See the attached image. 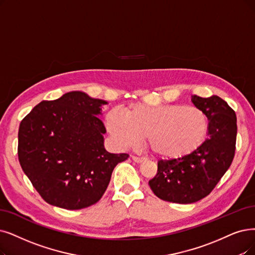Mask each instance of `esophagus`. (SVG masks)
<instances>
[{
  "label": "esophagus",
  "instance_id": "34e87169",
  "mask_svg": "<svg viewBox=\"0 0 255 255\" xmlns=\"http://www.w3.org/2000/svg\"><path fill=\"white\" fill-rule=\"evenodd\" d=\"M131 159H133L135 162H137V163H141V162H143L144 160H145V158H143V157H138V156H131Z\"/></svg>",
  "mask_w": 255,
  "mask_h": 255
}]
</instances>
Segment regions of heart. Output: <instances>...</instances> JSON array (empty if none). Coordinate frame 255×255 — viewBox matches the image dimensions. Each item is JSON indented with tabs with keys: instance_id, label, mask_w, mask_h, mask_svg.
Segmentation results:
<instances>
[{
	"instance_id": "b5f03b06",
	"label": "heart",
	"mask_w": 255,
	"mask_h": 255,
	"mask_svg": "<svg viewBox=\"0 0 255 255\" xmlns=\"http://www.w3.org/2000/svg\"><path fill=\"white\" fill-rule=\"evenodd\" d=\"M110 135L121 146H135L145 137L151 152L163 158H182L204 142L209 122L196 107L136 104L126 114L113 109L106 118Z\"/></svg>"
}]
</instances>
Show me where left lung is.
<instances>
[{"label":"left lung","mask_w":255,"mask_h":255,"mask_svg":"<svg viewBox=\"0 0 255 255\" xmlns=\"http://www.w3.org/2000/svg\"><path fill=\"white\" fill-rule=\"evenodd\" d=\"M209 120L208 137L191 154L159 160L156 176L148 181L155 195L166 202L190 204L207 197L230 167L236 154L237 115L221 97H192Z\"/></svg>","instance_id":"obj_1"}]
</instances>
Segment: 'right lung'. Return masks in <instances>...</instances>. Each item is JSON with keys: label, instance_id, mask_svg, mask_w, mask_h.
<instances>
[{"label": "right lung", "instance_id": "right-lung-1", "mask_svg": "<svg viewBox=\"0 0 255 255\" xmlns=\"http://www.w3.org/2000/svg\"><path fill=\"white\" fill-rule=\"evenodd\" d=\"M103 105L75 91L42 101L19 124V164L48 204L69 210L95 204L115 166L128 158L105 149L106 128L97 117Z\"/></svg>", "mask_w": 255, "mask_h": 255}]
</instances>
